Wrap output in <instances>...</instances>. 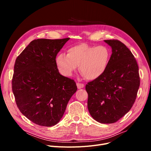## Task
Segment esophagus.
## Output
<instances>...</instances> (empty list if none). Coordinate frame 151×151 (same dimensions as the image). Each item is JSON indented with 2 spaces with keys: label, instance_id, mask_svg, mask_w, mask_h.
<instances>
[{
  "label": "esophagus",
  "instance_id": "esophagus-1",
  "mask_svg": "<svg viewBox=\"0 0 151 151\" xmlns=\"http://www.w3.org/2000/svg\"><path fill=\"white\" fill-rule=\"evenodd\" d=\"M76 86H77L78 89H82L84 87V84H83L82 83H77Z\"/></svg>",
  "mask_w": 151,
  "mask_h": 151
}]
</instances>
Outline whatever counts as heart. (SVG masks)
I'll return each mask as SVG.
<instances>
[{"instance_id": "obj_1", "label": "heart", "mask_w": 151, "mask_h": 151, "mask_svg": "<svg viewBox=\"0 0 151 151\" xmlns=\"http://www.w3.org/2000/svg\"><path fill=\"white\" fill-rule=\"evenodd\" d=\"M110 59V52L105 46H91L81 43L67 50V55L59 54L55 62L60 72L71 76L80 66L81 75L87 80H93L105 72Z\"/></svg>"}]
</instances>
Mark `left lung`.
<instances>
[{
  "instance_id": "left-lung-1",
  "label": "left lung",
  "mask_w": 151,
  "mask_h": 151,
  "mask_svg": "<svg viewBox=\"0 0 151 151\" xmlns=\"http://www.w3.org/2000/svg\"><path fill=\"white\" fill-rule=\"evenodd\" d=\"M105 42L112 48L108 67L100 77L86 84L88 107L97 122L112 124L127 113L136 100L140 84L134 55L117 40Z\"/></svg>"
}]
</instances>
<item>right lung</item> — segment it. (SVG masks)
I'll return each instance as SVG.
<instances>
[{
	"mask_svg": "<svg viewBox=\"0 0 151 151\" xmlns=\"http://www.w3.org/2000/svg\"><path fill=\"white\" fill-rule=\"evenodd\" d=\"M70 38L34 40L16 59L12 91L21 113L37 125L57 124L76 92L73 80L61 75L57 54Z\"/></svg>",
	"mask_w": 151,
	"mask_h": 151,
	"instance_id": "1",
	"label": "right lung"
}]
</instances>
